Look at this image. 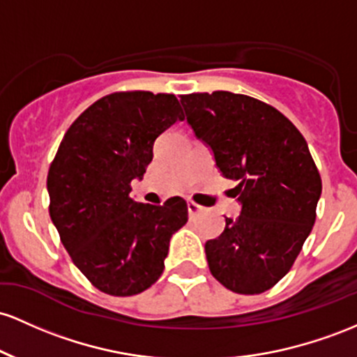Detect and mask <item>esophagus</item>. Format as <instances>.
<instances>
[{
  "label": "esophagus",
  "instance_id": "obj_1",
  "mask_svg": "<svg viewBox=\"0 0 357 357\" xmlns=\"http://www.w3.org/2000/svg\"><path fill=\"white\" fill-rule=\"evenodd\" d=\"M187 211H189V215L192 218V215L199 214V212H202V206H199V204L192 202V200H187Z\"/></svg>",
  "mask_w": 357,
  "mask_h": 357
}]
</instances>
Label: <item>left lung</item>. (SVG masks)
I'll list each match as a JSON object with an SVG mask.
<instances>
[{
	"instance_id": "8db88e82",
	"label": "left lung",
	"mask_w": 357,
	"mask_h": 357,
	"mask_svg": "<svg viewBox=\"0 0 357 357\" xmlns=\"http://www.w3.org/2000/svg\"><path fill=\"white\" fill-rule=\"evenodd\" d=\"M180 102L222 177L238 183L241 214L206 243L211 273L236 294H263L290 271L315 222L322 180L305 138L250 96L200 92Z\"/></svg>"
}]
</instances>
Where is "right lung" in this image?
Returning <instances> with one entry per match:
<instances>
[{"instance_id": "1", "label": "right lung", "mask_w": 357, "mask_h": 357, "mask_svg": "<svg viewBox=\"0 0 357 357\" xmlns=\"http://www.w3.org/2000/svg\"><path fill=\"white\" fill-rule=\"evenodd\" d=\"M174 94L114 92L72 123L52 162L50 218L74 265L107 295L142 294L165 268L170 238L187 222V202L163 206L130 197L143 178L153 143L182 121Z\"/></svg>"}]
</instances>
